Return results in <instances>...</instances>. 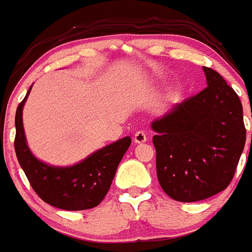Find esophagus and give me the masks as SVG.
I'll return each instance as SVG.
<instances>
[{"label":"esophagus","mask_w":252,"mask_h":252,"mask_svg":"<svg viewBox=\"0 0 252 252\" xmlns=\"http://www.w3.org/2000/svg\"><path fill=\"white\" fill-rule=\"evenodd\" d=\"M147 141V136H146V133H144V132H142V131H138V132H136V133H134V136H133V142L136 144H141V143H144V142Z\"/></svg>","instance_id":"34e87169"}]
</instances>
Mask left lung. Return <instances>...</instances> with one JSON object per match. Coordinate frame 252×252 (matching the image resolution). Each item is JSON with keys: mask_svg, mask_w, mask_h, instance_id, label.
I'll use <instances>...</instances> for the list:
<instances>
[{"mask_svg": "<svg viewBox=\"0 0 252 252\" xmlns=\"http://www.w3.org/2000/svg\"><path fill=\"white\" fill-rule=\"evenodd\" d=\"M207 87L151 124L157 176L173 200L196 202L226 189L246 141L243 105L218 72L203 67Z\"/></svg>", "mask_w": 252, "mask_h": 252, "instance_id": "1", "label": "left lung"}]
</instances>
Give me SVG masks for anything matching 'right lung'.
Returning a JSON list of instances; mask_svg holds the SVG:
<instances>
[{"instance_id":"1","label":"right lung","mask_w":252,"mask_h":252,"mask_svg":"<svg viewBox=\"0 0 252 252\" xmlns=\"http://www.w3.org/2000/svg\"><path fill=\"white\" fill-rule=\"evenodd\" d=\"M32 87L16 113L14 149L24 174L39 197L54 207L66 211L95 207L108 193L116 169L131 144V137L108 144L73 165L45 163L32 153L24 132L23 108Z\"/></svg>"}]
</instances>
